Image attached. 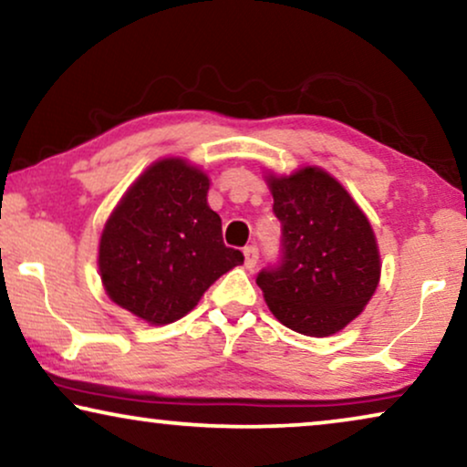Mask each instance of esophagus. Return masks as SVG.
<instances>
[{
	"instance_id": "esophagus-1",
	"label": "esophagus",
	"mask_w": 467,
	"mask_h": 467,
	"mask_svg": "<svg viewBox=\"0 0 467 467\" xmlns=\"http://www.w3.org/2000/svg\"><path fill=\"white\" fill-rule=\"evenodd\" d=\"M257 259H259L257 246H246L244 248V265L248 267V270H253V267L257 265Z\"/></svg>"
}]
</instances>
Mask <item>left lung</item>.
<instances>
[{
  "label": "left lung",
  "instance_id": "left-lung-1",
  "mask_svg": "<svg viewBox=\"0 0 467 467\" xmlns=\"http://www.w3.org/2000/svg\"><path fill=\"white\" fill-rule=\"evenodd\" d=\"M265 181L283 225L280 264L257 276L267 308L297 334H336L361 315L379 286L374 229L348 191L317 165Z\"/></svg>",
  "mask_w": 467,
  "mask_h": 467
}]
</instances>
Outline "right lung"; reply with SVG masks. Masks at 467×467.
<instances>
[{"instance_id": "add662e5", "label": "right lung", "mask_w": 467, "mask_h": 467, "mask_svg": "<svg viewBox=\"0 0 467 467\" xmlns=\"http://www.w3.org/2000/svg\"><path fill=\"white\" fill-rule=\"evenodd\" d=\"M210 178L181 157L159 159L125 191L99 240L108 297L150 325L182 318L216 278L244 264L208 206Z\"/></svg>"}]
</instances>
